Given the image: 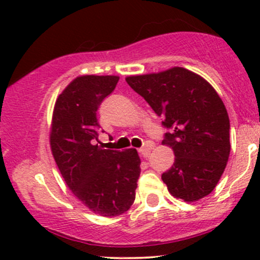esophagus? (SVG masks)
Segmentation results:
<instances>
[{
  "label": "esophagus",
  "mask_w": 260,
  "mask_h": 260,
  "mask_svg": "<svg viewBox=\"0 0 260 260\" xmlns=\"http://www.w3.org/2000/svg\"><path fill=\"white\" fill-rule=\"evenodd\" d=\"M152 148H153V145H152V143H147V145L143 146L142 148L138 149V152H140L141 156H142L143 158H147V157H148V154L151 153Z\"/></svg>",
  "instance_id": "esophagus-1"
}]
</instances>
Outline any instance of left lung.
<instances>
[{
    "mask_svg": "<svg viewBox=\"0 0 260 260\" xmlns=\"http://www.w3.org/2000/svg\"><path fill=\"white\" fill-rule=\"evenodd\" d=\"M169 129L162 145L174 149V166L162 174L169 192L187 203L205 198L219 182L230 154V122L212 85L196 73L174 67L125 78Z\"/></svg>",
    "mask_w": 260,
    "mask_h": 260,
    "instance_id": "8db88e82",
    "label": "left lung"
}]
</instances>
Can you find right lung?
<instances>
[{
    "label": "right lung",
    "mask_w": 260,
    "mask_h": 260,
    "mask_svg": "<svg viewBox=\"0 0 260 260\" xmlns=\"http://www.w3.org/2000/svg\"><path fill=\"white\" fill-rule=\"evenodd\" d=\"M118 80L117 75L75 78L57 96L50 128V147L65 183L83 205L106 217L132 206L141 172L135 148L98 145L96 111Z\"/></svg>",
    "instance_id": "add662e5"
}]
</instances>
